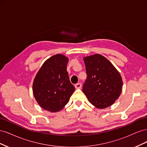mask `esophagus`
I'll return each instance as SVG.
<instances>
[{
  "instance_id": "esophagus-1",
  "label": "esophagus",
  "mask_w": 147,
  "mask_h": 147,
  "mask_svg": "<svg viewBox=\"0 0 147 147\" xmlns=\"http://www.w3.org/2000/svg\"><path fill=\"white\" fill-rule=\"evenodd\" d=\"M81 87H82V84L81 83H77V84H75V88L76 89H80Z\"/></svg>"
}]
</instances>
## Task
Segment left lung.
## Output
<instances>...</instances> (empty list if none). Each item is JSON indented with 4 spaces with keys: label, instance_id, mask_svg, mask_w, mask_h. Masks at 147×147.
<instances>
[{
    "label": "left lung",
    "instance_id": "8db88e82",
    "mask_svg": "<svg viewBox=\"0 0 147 147\" xmlns=\"http://www.w3.org/2000/svg\"><path fill=\"white\" fill-rule=\"evenodd\" d=\"M87 78L83 92L90 103L97 109L112 105L122 91L121 75L110 62L101 55L83 57Z\"/></svg>",
    "mask_w": 147,
    "mask_h": 147
}]
</instances>
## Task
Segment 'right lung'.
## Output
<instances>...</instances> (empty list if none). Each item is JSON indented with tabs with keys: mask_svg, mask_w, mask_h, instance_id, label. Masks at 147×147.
Wrapping results in <instances>:
<instances>
[{
	"mask_svg": "<svg viewBox=\"0 0 147 147\" xmlns=\"http://www.w3.org/2000/svg\"><path fill=\"white\" fill-rule=\"evenodd\" d=\"M68 61V57L61 54L50 57L34 80L35 99L42 109L49 112H57L63 109L75 91L67 72Z\"/></svg>",
	"mask_w": 147,
	"mask_h": 147,
	"instance_id": "obj_1",
	"label": "right lung"
}]
</instances>
